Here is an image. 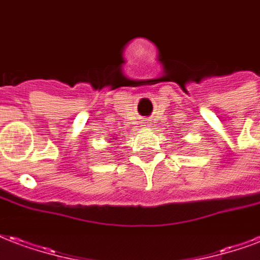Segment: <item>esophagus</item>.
Instances as JSON below:
<instances>
[{
  "label": "esophagus",
  "mask_w": 260,
  "mask_h": 260,
  "mask_svg": "<svg viewBox=\"0 0 260 260\" xmlns=\"http://www.w3.org/2000/svg\"><path fill=\"white\" fill-rule=\"evenodd\" d=\"M142 124H143V126H145V128H149V126H151V121L143 120V122H142Z\"/></svg>",
  "instance_id": "obj_1"
}]
</instances>
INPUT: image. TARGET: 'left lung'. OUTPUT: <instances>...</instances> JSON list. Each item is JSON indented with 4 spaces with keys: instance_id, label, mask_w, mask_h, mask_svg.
I'll list each match as a JSON object with an SVG mask.
<instances>
[{
    "instance_id": "left-lung-1",
    "label": "left lung",
    "mask_w": 260,
    "mask_h": 260,
    "mask_svg": "<svg viewBox=\"0 0 260 260\" xmlns=\"http://www.w3.org/2000/svg\"><path fill=\"white\" fill-rule=\"evenodd\" d=\"M179 138H180V136H179Z\"/></svg>"
}]
</instances>
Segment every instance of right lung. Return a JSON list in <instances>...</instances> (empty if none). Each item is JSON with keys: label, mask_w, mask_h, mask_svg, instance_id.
Listing matches in <instances>:
<instances>
[{"label": "right lung", "mask_w": 260, "mask_h": 260, "mask_svg": "<svg viewBox=\"0 0 260 260\" xmlns=\"http://www.w3.org/2000/svg\"><path fill=\"white\" fill-rule=\"evenodd\" d=\"M115 140V136H113V138H110V142H114ZM111 145H114V143H111Z\"/></svg>", "instance_id": "obj_1"}]
</instances>
